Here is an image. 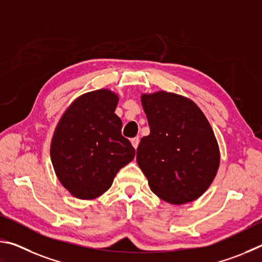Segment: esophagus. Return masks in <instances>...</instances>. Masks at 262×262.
<instances>
[{"label": "esophagus", "mask_w": 262, "mask_h": 262, "mask_svg": "<svg viewBox=\"0 0 262 262\" xmlns=\"http://www.w3.org/2000/svg\"><path fill=\"white\" fill-rule=\"evenodd\" d=\"M131 144L137 149V147H138V145H139V138H138V137H137V138H132L131 139Z\"/></svg>", "instance_id": "1"}]
</instances>
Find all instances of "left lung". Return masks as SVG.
I'll return each instance as SVG.
<instances>
[{
    "label": "left lung",
    "mask_w": 262,
    "mask_h": 262,
    "mask_svg": "<svg viewBox=\"0 0 262 262\" xmlns=\"http://www.w3.org/2000/svg\"><path fill=\"white\" fill-rule=\"evenodd\" d=\"M150 132L137 148V163L150 191L171 205L200 198L220 167L214 131L195 102L166 91L141 94Z\"/></svg>",
    "instance_id": "obj_1"
}]
</instances>
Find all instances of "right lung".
Instances as JSON below:
<instances>
[{
	"label": "right lung",
	"mask_w": 262,
	"mask_h": 262,
	"mask_svg": "<svg viewBox=\"0 0 262 262\" xmlns=\"http://www.w3.org/2000/svg\"><path fill=\"white\" fill-rule=\"evenodd\" d=\"M118 95L101 89L78 96L59 118L50 143L55 173L69 193L92 200L112 186L136 150L121 134Z\"/></svg>",
	"instance_id": "right-lung-1"
}]
</instances>
